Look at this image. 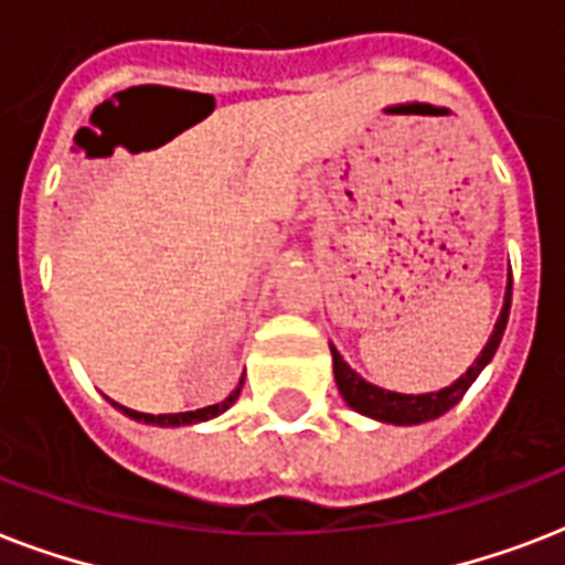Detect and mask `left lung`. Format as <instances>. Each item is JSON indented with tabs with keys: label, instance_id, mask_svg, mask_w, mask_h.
<instances>
[{
	"label": "left lung",
	"instance_id": "obj_1",
	"mask_svg": "<svg viewBox=\"0 0 565 565\" xmlns=\"http://www.w3.org/2000/svg\"><path fill=\"white\" fill-rule=\"evenodd\" d=\"M510 296H513V278H508V292H504V308H501V317L492 328L490 340L483 345V352L475 358V363L466 370V375H460L451 386L439 390V393H422V395H404V393H390V390H381V386L363 381L358 372L349 366V363L340 358L334 345H331V354H334V377L337 386H340V395L345 398V404L352 411L370 416V419L386 422V425H419V422H430L448 413L460 398L466 395V390L475 384V377L481 375L483 366L492 361V354L499 349L501 337H504V328H508L510 317Z\"/></svg>",
	"mask_w": 565,
	"mask_h": 565
}]
</instances>
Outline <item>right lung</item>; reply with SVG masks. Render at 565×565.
Wrapping results in <instances>:
<instances>
[{
	"label": "right lung",
	"instance_id": "obj_1",
	"mask_svg": "<svg viewBox=\"0 0 565 565\" xmlns=\"http://www.w3.org/2000/svg\"><path fill=\"white\" fill-rule=\"evenodd\" d=\"M239 386H243V381H239ZM239 386L234 390V393L225 398V402L220 404H211V407H202V411H188V413H137L131 411V407H122V404H117L119 411L126 413V416H131V419L137 422H146V425H161V428H179V425H195V422H207L213 419V416H220V413H225L231 407V404L237 402L239 395Z\"/></svg>",
	"mask_w": 565,
	"mask_h": 565
}]
</instances>
